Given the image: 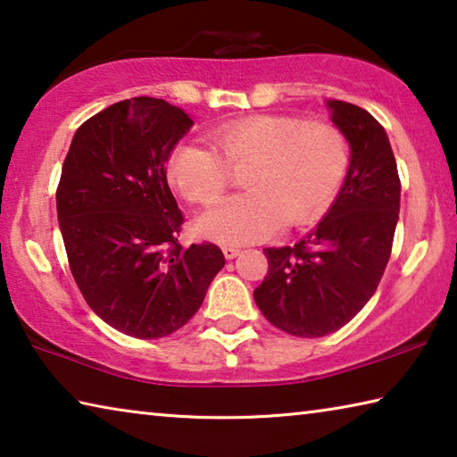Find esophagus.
<instances>
[{"mask_svg": "<svg viewBox=\"0 0 457 457\" xmlns=\"http://www.w3.org/2000/svg\"><path fill=\"white\" fill-rule=\"evenodd\" d=\"M223 256H226V260H234L239 256V247H234V245H226L223 247Z\"/></svg>", "mask_w": 457, "mask_h": 457, "instance_id": "esophagus-1", "label": "esophagus"}]
</instances>
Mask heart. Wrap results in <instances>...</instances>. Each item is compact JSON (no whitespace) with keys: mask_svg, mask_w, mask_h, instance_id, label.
<instances>
[{"mask_svg":"<svg viewBox=\"0 0 457 457\" xmlns=\"http://www.w3.org/2000/svg\"><path fill=\"white\" fill-rule=\"evenodd\" d=\"M210 146L183 141L167 161V177L193 205H210L228 187L229 169H244L242 195L226 197L197 221L223 245L266 239L303 226L332 204L349 171V143L327 120L258 114L210 130Z\"/></svg>","mask_w":457,"mask_h":457,"instance_id":"obj_1","label":"heart"}]
</instances>
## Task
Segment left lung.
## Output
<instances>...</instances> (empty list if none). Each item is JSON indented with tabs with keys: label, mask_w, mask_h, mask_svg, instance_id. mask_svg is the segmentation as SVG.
<instances>
[{
	"label": "left lung",
	"mask_w": 457,
	"mask_h": 457,
	"mask_svg": "<svg viewBox=\"0 0 457 457\" xmlns=\"http://www.w3.org/2000/svg\"><path fill=\"white\" fill-rule=\"evenodd\" d=\"M332 122L351 146V165L335 204L294 245L266 247L268 276L256 290L262 314L292 337L316 338L361 312L391 256L401 181L378 120L343 100H328Z\"/></svg>",
	"instance_id": "8db88e82"
}]
</instances>
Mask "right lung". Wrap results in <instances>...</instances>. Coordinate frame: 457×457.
I'll return each instance as SVG.
<instances>
[{"label":"right lung","instance_id":"add662e5","mask_svg":"<svg viewBox=\"0 0 457 457\" xmlns=\"http://www.w3.org/2000/svg\"><path fill=\"white\" fill-rule=\"evenodd\" d=\"M193 120L161 98L120 100L82 122L56 191L68 264L87 304L135 338L179 330L226 264L215 244H179L169 154Z\"/></svg>","mask_w":457,"mask_h":457}]
</instances>
